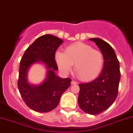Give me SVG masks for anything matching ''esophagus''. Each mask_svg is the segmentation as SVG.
<instances>
[{"label": "esophagus", "mask_w": 133, "mask_h": 133, "mask_svg": "<svg viewBox=\"0 0 133 133\" xmlns=\"http://www.w3.org/2000/svg\"><path fill=\"white\" fill-rule=\"evenodd\" d=\"M78 84V82H76V81H74V80L71 81V84L74 85V84Z\"/></svg>", "instance_id": "1"}]
</instances>
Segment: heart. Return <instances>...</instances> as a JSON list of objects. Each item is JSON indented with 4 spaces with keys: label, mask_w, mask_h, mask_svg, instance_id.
Returning <instances> with one entry per match:
<instances>
[{
    "label": "heart",
    "mask_w": 133,
    "mask_h": 133,
    "mask_svg": "<svg viewBox=\"0 0 133 133\" xmlns=\"http://www.w3.org/2000/svg\"><path fill=\"white\" fill-rule=\"evenodd\" d=\"M55 61L59 68L67 74L74 65L75 72L82 80L88 81L98 76L104 64L103 55L90 45L78 42L68 46L65 54L57 51Z\"/></svg>",
    "instance_id": "heart-1"
}]
</instances>
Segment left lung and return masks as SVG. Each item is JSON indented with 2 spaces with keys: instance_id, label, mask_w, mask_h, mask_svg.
<instances>
[{
  "instance_id": "1",
  "label": "left lung",
  "mask_w": 133,
  "mask_h": 133,
  "mask_svg": "<svg viewBox=\"0 0 133 133\" xmlns=\"http://www.w3.org/2000/svg\"><path fill=\"white\" fill-rule=\"evenodd\" d=\"M104 57V66L100 76L92 82L79 84L78 104L90 115L100 114L115 101L121 79L119 62L115 51L108 43L98 38H91Z\"/></svg>"
}]
</instances>
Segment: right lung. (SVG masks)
<instances>
[{"mask_svg":"<svg viewBox=\"0 0 133 133\" xmlns=\"http://www.w3.org/2000/svg\"><path fill=\"white\" fill-rule=\"evenodd\" d=\"M62 43V39L52 35H42L25 50L21 60L18 90L26 106L38 112H47L56 108L61 96L71 84L70 78H61L55 73L58 70L55 54ZM36 62H43L48 70L44 82L39 86H33L27 81V71Z\"/></svg>","mask_w":133,"mask_h":133,"instance_id":"right-lung-1","label":"right lung"}]
</instances>
